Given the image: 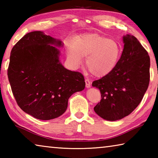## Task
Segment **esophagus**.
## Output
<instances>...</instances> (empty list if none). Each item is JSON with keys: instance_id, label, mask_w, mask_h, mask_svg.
I'll return each instance as SVG.
<instances>
[{"instance_id": "obj_1", "label": "esophagus", "mask_w": 158, "mask_h": 158, "mask_svg": "<svg viewBox=\"0 0 158 158\" xmlns=\"http://www.w3.org/2000/svg\"><path fill=\"white\" fill-rule=\"evenodd\" d=\"M85 87L86 88H90V85H91V82H90V80L89 79H85Z\"/></svg>"}]
</instances>
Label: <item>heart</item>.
Instances as JSON below:
<instances>
[{
	"label": "heart",
	"instance_id": "b5f03b06",
	"mask_svg": "<svg viewBox=\"0 0 158 158\" xmlns=\"http://www.w3.org/2000/svg\"><path fill=\"white\" fill-rule=\"evenodd\" d=\"M120 56L118 43L98 34L84 35L69 47L68 52V60L74 68H79L82 56H85V65L96 77L110 73L116 66Z\"/></svg>",
	"mask_w": 158,
	"mask_h": 158
}]
</instances>
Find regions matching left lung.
Segmentation results:
<instances>
[{
    "label": "left lung",
    "instance_id": "8db88e82",
    "mask_svg": "<svg viewBox=\"0 0 158 158\" xmlns=\"http://www.w3.org/2000/svg\"><path fill=\"white\" fill-rule=\"evenodd\" d=\"M124 48L116 66L110 73L95 80L101 100L94 107L99 116L114 121L128 116L139 105L148 87L150 57L135 36L123 37Z\"/></svg>",
    "mask_w": 158,
    "mask_h": 158
}]
</instances>
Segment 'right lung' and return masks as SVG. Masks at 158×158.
Segmentation results:
<instances>
[{"label": "right lung", "mask_w": 158, "mask_h": 158, "mask_svg": "<svg viewBox=\"0 0 158 158\" xmlns=\"http://www.w3.org/2000/svg\"><path fill=\"white\" fill-rule=\"evenodd\" d=\"M63 46L59 40L33 31L11 51L7 75L12 93L19 106L35 118L59 117L66 111L69 97L85 88L83 74L61 64L56 47Z\"/></svg>", "instance_id": "obj_1"}]
</instances>
